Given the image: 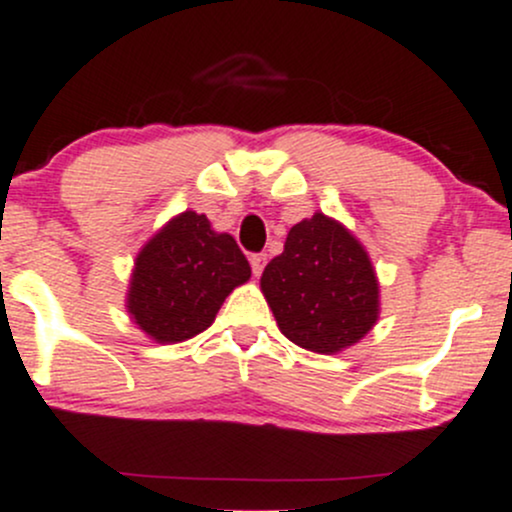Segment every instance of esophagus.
<instances>
[{"label":"esophagus","mask_w":512,"mask_h":512,"mask_svg":"<svg viewBox=\"0 0 512 512\" xmlns=\"http://www.w3.org/2000/svg\"><path fill=\"white\" fill-rule=\"evenodd\" d=\"M265 265H267L265 252H257V255L250 257V267H252V274H255V277H260L262 270H265Z\"/></svg>","instance_id":"1"}]
</instances>
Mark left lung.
<instances>
[{"label":"left lung","instance_id":"left-lung-1","mask_svg":"<svg viewBox=\"0 0 512 512\" xmlns=\"http://www.w3.org/2000/svg\"><path fill=\"white\" fill-rule=\"evenodd\" d=\"M260 287L279 331L314 353L353 346L380 314V287L368 252L351 230L324 213L289 230L284 252L265 267Z\"/></svg>","mask_w":512,"mask_h":512}]
</instances>
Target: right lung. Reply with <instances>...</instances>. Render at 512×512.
<instances>
[{"label": "right lung", "instance_id": "add662e5", "mask_svg": "<svg viewBox=\"0 0 512 512\" xmlns=\"http://www.w3.org/2000/svg\"><path fill=\"white\" fill-rule=\"evenodd\" d=\"M250 274L233 235L215 233L206 215L186 211L134 260L127 311L152 341L181 343L206 331L225 297Z\"/></svg>", "mask_w": 512, "mask_h": 512}]
</instances>
